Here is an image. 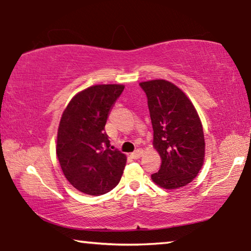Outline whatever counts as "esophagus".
I'll use <instances>...</instances> for the list:
<instances>
[{
  "label": "esophagus",
  "mask_w": 251,
  "mask_h": 251,
  "mask_svg": "<svg viewBox=\"0 0 251 251\" xmlns=\"http://www.w3.org/2000/svg\"><path fill=\"white\" fill-rule=\"evenodd\" d=\"M143 152H144L143 150H137V151H135L133 154H131V157H133L134 159H138L143 156Z\"/></svg>",
  "instance_id": "obj_1"
}]
</instances>
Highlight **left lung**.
Returning a JSON list of instances; mask_svg holds the SVG:
<instances>
[{
    "label": "left lung",
    "mask_w": 251,
    "mask_h": 251,
    "mask_svg": "<svg viewBox=\"0 0 251 251\" xmlns=\"http://www.w3.org/2000/svg\"><path fill=\"white\" fill-rule=\"evenodd\" d=\"M146 93L154 130L152 145L161 158L151 179L165 189L184 187L203 164L205 138L201 118L180 88L165 79L139 83Z\"/></svg>",
    "instance_id": "obj_1"
}]
</instances>
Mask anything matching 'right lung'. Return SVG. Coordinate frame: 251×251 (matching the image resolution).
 I'll use <instances>...</instances> for the list:
<instances>
[{
    "label": "right lung",
    "mask_w": 251,
    "mask_h": 251,
    "mask_svg": "<svg viewBox=\"0 0 251 251\" xmlns=\"http://www.w3.org/2000/svg\"><path fill=\"white\" fill-rule=\"evenodd\" d=\"M124 85H94L79 92L63 112L57 130L56 155L70 184L100 196L120 182L126 156L110 148L105 124Z\"/></svg>",
    "instance_id": "right-lung-1"
}]
</instances>
